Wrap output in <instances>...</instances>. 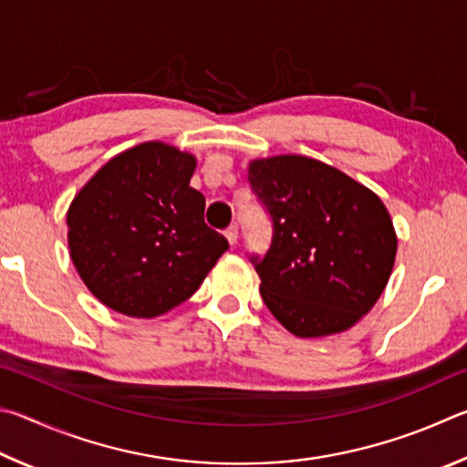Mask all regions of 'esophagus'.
Listing matches in <instances>:
<instances>
[{
	"label": "esophagus",
	"mask_w": 467,
	"mask_h": 467,
	"mask_svg": "<svg viewBox=\"0 0 467 467\" xmlns=\"http://www.w3.org/2000/svg\"><path fill=\"white\" fill-rule=\"evenodd\" d=\"M223 234H225V238H227L229 244H232V246H234L235 242H238V234H240L238 232V225H229Z\"/></svg>",
	"instance_id": "1"
}]
</instances>
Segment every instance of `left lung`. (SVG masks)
Returning <instances> with one entry per match:
<instances>
[{
    "label": "left lung",
    "instance_id": "left-lung-1",
    "mask_svg": "<svg viewBox=\"0 0 467 467\" xmlns=\"http://www.w3.org/2000/svg\"><path fill=\"white\" fill-rule=\"evenodd\" d=\"M248 182L273 225L266 254L250 256L271 314L301 338L357 324L386 289L396 258L379 196L306 155L254 160Z\"/></svg>",
    "mask_w": 467,
    "mask_h": 467
}]
</instances>
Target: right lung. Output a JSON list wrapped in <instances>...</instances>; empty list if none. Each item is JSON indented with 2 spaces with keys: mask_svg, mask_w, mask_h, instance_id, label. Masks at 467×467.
<instances>
[{
  "mask_svg": "<svg viewBox=\"0 0 467 467\" xmlns=\"http://www.w3.org/2000/svg\"><path fill=\"white\" fill-rule=\"evenodd\" d=\"M196 160L150 141L119 153L81 188L67 211L71 260L104 306L155 317L201 287L229 248L204 223L191 186Z\"/></svg>",
  "mask_w": 467,
  "mask_h": 467,
  "instance_id": "right-lung-1",
  "label": "right lung"
}]
</instances>
